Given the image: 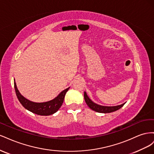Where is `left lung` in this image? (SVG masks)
Wrapping results in <instances>:
<instances>
[{"label":"left lung","mask_w":154,"mask_h":154,"mask_svg":"<svg viewBox=\"0 0 154 154\" xmlns=\"http://www.w3.org/2000/svg\"><path fill=\"white\" fill-rule=\"evenodd\" d=\"M84 98L85 101L86 102L87 105L89 107L90 109H91L92 110H94L97 112H100V113H110L112 112L116 111L119 110V109L122 108V107L125 104V103L117 105V106H103V105H100L97 104L94 102H93L88 97L87 94L86 92H84Z\"/></svg>","instance_id":"left-lung-1"}]
</instances>
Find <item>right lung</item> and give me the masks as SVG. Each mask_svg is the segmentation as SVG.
I'll list each match as a JSON object with an SVG mask.
<instances>
[{
  "mask_svg": "<svg viewBox=\"0 0 154 154\" xmlns=\"http://www.w3.org/2000/svg\"><path fill=\"white\" fill-rule=\"evenodd\" d=\"M14 86H15L17 98L22 105L27 110L40 116H49L57 112L62 106L65 96L70 88L69 87L62 91L52 100L42 102V103H36L26 99L20 94L17 88L15 79H14Z\"/></svg>",
  "mask_w": 154,
  "mask_h": 154,
  "instance_id": "add662e5",
  "label": "right lung"
}]
</instances>
